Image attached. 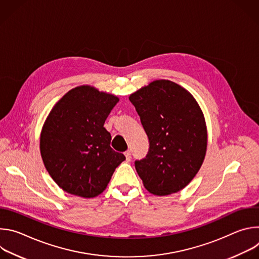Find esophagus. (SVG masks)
<instances>
[{"mask_svg":"<svg viewBox=\"0 0 259 259\" xmlns=\"http://www.w3.org/2000/svg\"><path fill=\"white\" fill-rule=\"evenodd\" d=\"M125 157H126V159H127L128 161H130V160H131V152H130V151L125 152Z\"/></svg>","mask_w":259,"mask_h":259,"instance_id":"esophagus-1","label":"esophagus"}]
</instances>
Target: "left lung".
<instances>
[{"label": "left lung", "instance_id": "1", "mask_svg": "<svg viewBox=\"0 0 259 259\" xmlns=\"http://www.w3.org/2000/svg\"><path fill=\"white\" fill-rule=\"evenodd\" d=\"M150 140L135 169L151 194L167 196L186 188L199 172L207 151V127L195 97L169 80H156L132 93Z\"/></svg>", "mask_w": 259, "mask_h": 259}]
</instances>
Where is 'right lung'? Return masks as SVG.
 <instances>
[{
    "label": "right lung",
    "mask_w": 259,
    "mask_h": 259,
    "mask_svg": "<svg viewBox=\"0 0 259 259\" xmlns=\"http://www.w3.org/2000/svg\"><path fill=\"white\" fill-rule=\"evenodd\" d=\"M118 102L113 94L82 85L52 107L41 131L40 151L48 173L64 192L97 197L126 159L110 147L112 136L103 127Z\"/></svg>",
    "instance_id": "1"
}]
</instances>
